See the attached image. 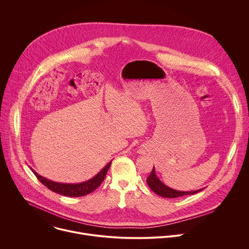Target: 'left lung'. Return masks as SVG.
Returning <instances> with one entry per match:
<instances>
[{"label":"left lung","instance_id":"8db88e82","mask_svg":"<svg viewBox=\"0 0 249 249\" xmlns=\"http://www.w3.org/2000/svg\"><path fill=\"white\" fill-rule=\"evenodd\" d=\"M147 183L149 185V187L158 195L164 197V198H177V197H181V196H185V195H191V194H195L200 192L201 190H203L204 188L198 189V190H194V191H179V190H175L172 189L168 186H166L165 184H163L159 177L156 174V169L155 166L150 174V176L147 178Z\"/></svg>","mask_w":249,"mask_h":249}]
</instances>
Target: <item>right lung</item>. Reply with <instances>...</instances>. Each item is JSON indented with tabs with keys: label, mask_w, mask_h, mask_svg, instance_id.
Segmentation results:
<instances>
[{
	"label": "right lung",
	"mask_w": 249,
	"mask_h": 249,
	"mask_svg": "<svg viewBox=\"0 0 249 249\" xmlns=\"http://www.w3.org/2000/svg\"><path fill=\"white\" fill-rule=\"evenodd\" d=\"M111 164V161H109L107 164H106L96 175H94L92 178L89 179L88 181H84L81 183H60V182H55L50 179H47L46 177L41 176L38 174L34 169L30 168L32 172L35 174V176L37 177L38 180L45 185L48 189L51 191L58 193L60 195L68 196V197H81L88 195L94 191L103 181L104 177L106 175V172L109 169Z\"/></svg>",
	"instance_id": "1"
}]
</instances>
